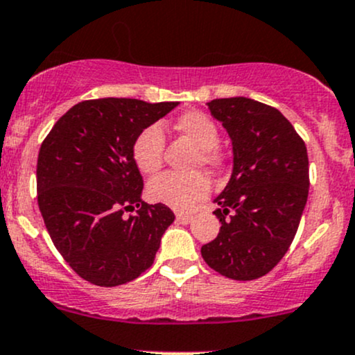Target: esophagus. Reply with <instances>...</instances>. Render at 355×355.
Wrapping results in <instances>:
<instances>
[{"label": "esophagus", "instance_id": "1", "mask_svg": "<svg viewBox=\"0 0 355 355\" xmlns=\"http://www.w3.org/2000/svg\"><path fill=\"white\" fill-rule=\"evenodd\" d=\"M176 220L178 223H181V225H188V223H191V220H193V214L179 211V213H176Z\"/></svg>", "mask_w": 355, "mask_h": 355}]
</instances>
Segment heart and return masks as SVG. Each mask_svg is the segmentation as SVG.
Instances as JSON below:
<instances>
[{
  "label": "heart",
  "mask_w": 355,
  "mask_h": 355,
  "mask_svg": "<svg viewBox=\"0 0 355 355\" xmlns=\"http://www.w3.org/2000/svg\"><path fill=\"white\" fill-rule=\"evenodd\" d=\"M178 132L194 142L198 156L194 162L218 169L223 164V157L216 150L220 142L218 127L206 114L199 110H191L179 115L174 122ZM162 153H164V134L157 124L146 127L137 134L132 144V157L135 166L144 174H154L162 166ZM211 191V182L206 174L193 171V173L179 174L166 173L153 179L149 184V198L161 205L169 206L176 211H188L198 201L205 199Z\"/></svg>",
  "instance_id": "heart-1"
}]
</instances>
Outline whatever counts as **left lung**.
<instances>
[{"instance_id": "obj_1", "label": "left lung", "mask_w": 355, "mask_h": 355, "mask_svg": "<svg viewBox=\"0 0 355 355\" xmlns=\"http://www.w3.org/2000/svg\"><path fill=\"white\" fill-rule=\"evenodd\" d=\"M211 115L233 144V173L214 199L221 223L201 254L231 280H254L288 252L309 198L305 142L280 110L246 97L214 98Z\"/></svg>"}]
</instances>
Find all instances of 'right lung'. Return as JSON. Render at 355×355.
<instances>
[{
	"label": "right lung",
	"mask_w": 355,
	"mask_h": 355,
	"mask_svg": "<svg viewBox=\"0 0 355 355\" xmlns=\"http://www.w3.org/2000/svg\"><path fill=\"white\" fill-rule=\"evenodd\" d=\"M174 107L178 102L83 101L40 147V213L63 260L90 284L117 286L144 273L174 221L166 205L142 201L144 181L132 157L137 134Z\"/></svg>",
	"instance_id": "add662e5"
}]
</instances>
